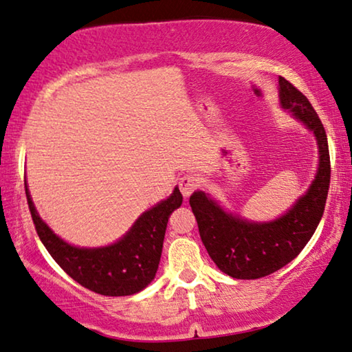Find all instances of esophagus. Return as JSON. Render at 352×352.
<instances>
[{
	"instance_id": "34e87169",
	"label": "esophagus",
	"mask_w": 352,
	"mask_h": 352,
	"mask_svg": "<svg viewBox=\"0 0 352 352\" xmlns=\"http://www.w3.org/2000/svg\"><path fill=\"white\" fill-rule=\"evenodd\" d=\"M197 186H199V180H197V177L192 174L183 175L180 180H178V188H180L182 195L185 197H190L192 192L197 190Z\"/></svg>"
}]
</instances>
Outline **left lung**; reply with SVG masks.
<instances>
[{
    "mask_svg": "<svg viewBox=\"0 0 352 352\" xmlns=\"http://www.w3.org/2000/svg\"><path fill=\"white\" fill-rule=\"evenodd\" d=\"M280 105L314 132L319 167L306 195L279 219L268 223L228 214L206 192L196 191L190 206L202 244L225 274L234 279H258L290 263L314 234L324 215L330 186V155L325 129L308 98L285 78H279Z\"/></svg>",
    "mask_w": 352,
    "mask_h": 352,
    "instance_id": "left-lung-1",
    "label": "left lung"
}]
</instances>
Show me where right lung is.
Segmentation results:
<instances>
[{"label":"right lung","mask_w":352,"mask_h":352,"mask_svg":"<svg viewBox=\"0 0 352 352\" xmlns=\"http://www.w3.org/2000/svg\"><path fill=\"white\" fill-rule=\"evenodd\" d=\"M25 195L39 239L57 265L78 284L107 296L133 295L155 279L167 221L183 201L180 190L175 188L166 201L142 214L126 236L115 244L79 249L54 234L51 228L39 219L27 183Z\"/></svg>","instance_id":"add662e5"}]
</instances>
